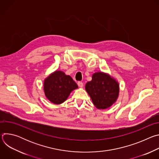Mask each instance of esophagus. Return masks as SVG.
Returning <instances> with one entry per match:
<instances>
[{
    "label": "esophagus",
    "instance_id": "34e87169",
    "mask_svg": "<svg viewBox=\"0 0 159 159\" xmlns=\"http://www.w3.org/2000/svg\"><path fill=\"white\" fill-rule=\"evenodd\" d=\"M77 84H78L79 87H83V86H84V84L82 82H78Z\"/></svg>",
    "mask_w": 159,
    "mask_h": 159
}]
</instances>
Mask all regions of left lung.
Segmentation results:
<instances>
[{
    "label": "left lung",
    "instance_id": "8db88e82",
    "mask_svg": "<svg viewBox=\"0 0 159 159\" xmlns=\"http://www.w3.org/2000/svg\"><path fill=\"white\" fill-rule=\"evenodd\" d=\"M85 89L99 109L111 106L116 101L120 93V85L116 80L102 72L94 73L92 80L85 84Z\"/></svg>",
    "mask_w": 159,
    "mask_h": 159
}]
</instances>
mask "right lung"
<instances>
[{
	"label": "right lung",
	"instance_id": "add662e5",
	"mask_svg": "<svg viewBox=\"0 0 159 159\" xmlns=\"http://www.w3.org/2000/svg\"><path fill=\"white\" fill-rule=\"evenodd\" d=\"M45 96L52 103L60 104L65 102L74 90L78 88L72 78L63 72L56 70L44 80Z\"/></svg>",
	"mask_w": 159,
	"mask_h": 159
}]
</instances>
